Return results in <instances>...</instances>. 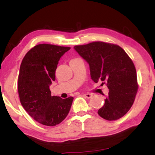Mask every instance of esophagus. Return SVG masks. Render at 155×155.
I'll return each mask as SVG.
<instances>
[{
	"mask_svg": "<svg viewBox=\"0 0 155 155\" xmlns=\"http://www.w3.org/2000/svg\"><path fill=\"white\" fill-rule=\"evenodd\" d=\"M83 96L86 98H91V97H92V95H91V94H83Z\"/></svg>",
	"mask_w": 155,
	"mask_h": 155,
	"instance_id": "obj_1",
	"label": "esophagus"
}]
</instances>
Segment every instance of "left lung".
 I'll return each instance as SVG.
<instances>
[{
	"mask_svg": "<svg viewBox=\"0 0 155 155\" xmlns=\"http://www.w3.org/2000/svg\"><path fill=\"white\" fill-rule=\"evenodd\" d=\"M74 49L90 65L92 81L107 83L109 94L98 115L110 121L124 116L134 103L138 88L132 60L121 47L102 41L75 46Z\"/></svg>",
	"mask_w": 155,
	"mask_h": 155,
	"instance_id": "left-lung-1",
	"label": "left lung"
}]
</instances>
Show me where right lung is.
Instances as JSON below:
<instances>
[{
	"mask_svg": "<svg viewBox=\"0 0 155 155\" xmlns=\"http://www.w3.org/2000/svg\"><path fill=\"white\" fill-rule=\"evenodd\" d=\"M70 47L41 44L34 46L22 59L18 76L20 103L31 117L40 124L53 127L70 111L74 98L51 96L50 86L55 81L61 57Z\"/></svg>",
	"mask_w": 155,
	"mask_h": 155,
	"instance_id": "right-lung-1",
	"label": "right lung"
}]
</instances>
